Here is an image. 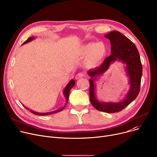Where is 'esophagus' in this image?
I'll use <instances>...</instances> for the list:
<instances>
[{"mask_svg":"<svg viewBox=\"0 0 157 157\" xmlns=\"http://www.w3.org/2000/svg\"><path fill=\"white\" fill-rule=\"evenodd\" d=\"M83 76H84V74L83 73L79 72V73L76 74V76H75V78H76V79H79L81 78H83Z\"/></svg>","mask_w":157,"mask_h":157,"instance_id":"esophagus-1","label":"esophagus"}]
</instances>
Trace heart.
I'll return each mask as SVG.
<instances>
[{"mask_svg": "<svg viewBox=\"0 0 157 157\" xmlns=\"http://www.w3.org/2000/svg\"><path fill=\"white\" fill-rule=\"evenodd\" d=\"M108 54V47L104 43H90L81 46L77 52L80 59H85V64L88 68H95Z\"/></svg>", "mask_w": 157, "mask_h": 157, "instance_id": "1", "label": "heart"}]
</instances>
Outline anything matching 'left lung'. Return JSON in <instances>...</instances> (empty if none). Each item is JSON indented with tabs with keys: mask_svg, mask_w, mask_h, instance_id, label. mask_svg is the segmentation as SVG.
<instances>
[{
	"mask_svg": "<svg viewBox=\"0 0 157 157\" xmlns=\"http://www.w3.org/2000/svg\"><path fill=\"white\" fill-rule=\"evenodd\" d=\"M104 37L110 40L111 55L106 58L100 67L88 71L90 77L89 95L90 102L96 109L113 113L124 109L137 97L141 85L143 67L137 49L129 39L117 30L108 33ZM116 61H121L125 65L130 88L124 98L119 102L100 101L96 94V81L109 69L110 64Z\"/></svg>",
	"mask_w": 157,
	"mask_h": 157,
	"instance_id": "1",
	"label": "left lung"
}]
</instances>
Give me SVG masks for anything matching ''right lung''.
<instances>
[{"label": "right lung", "instance_id": "1", "mask_svg": "<svg viewBox=\"0 0 157 157\" xmlns=\"http://www.w3.org/2000/svg\"><path fill=\"white\" fill-rule=\"evenodd\" d=\"M36 38L32 36V37H30L27 40L25 41V42L23 43V44H27L29 42H30V41H32V40L35 39ZM75 85V81H74V79H71L69 81V83H67V85L65 86L63 91V94L65 98V104L63 105V107H62V108L57 109V110H55V111H50V112H46V113H39V112H36V111H33L32 109H29V108H27V107H25V105H23L25 108L27 110H29L30 112H31L32 113L36 115H41V116H44V115H48V114H53V113H58V112H60L61 111H62L65 108L66 105H67V102H68V100H69V93H70V91L71 88L74 86V85Z\"/></svg>", "mask_w": 157, "mask_h": 157}]
</instances>
